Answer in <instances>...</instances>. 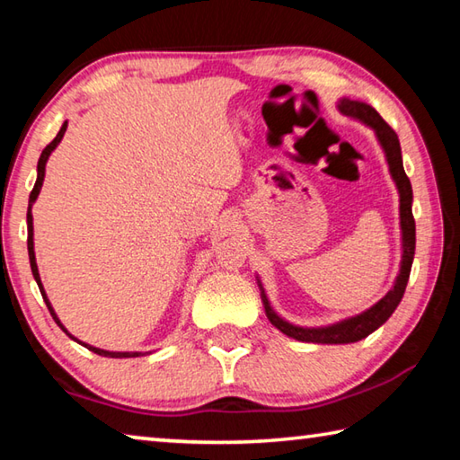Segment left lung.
<instances>
[{"mask_svg":"<svg viewBox=\"0 0 460 460\" xmlns=\"http://www.w3.org/2000/svg\"><path fill=\"white\" fill-rule=\"evenodd\" d=\"M339 109H341V113L367 123L369 128L376 129L379 144H381V147H384L387 164H389V172H392V178L395 181V186H398V192H400V225H402L403 255H402L400 276L395 278V284L392 290H389L376 306L365 310L363 314L347 318V321L337 323L332 326H321V329H302V326H294L290 323H286L284 318H279L274 313V308L270 306L266 294H263V290H261L263 308H266L270 323L274 324L278 331H282L284 334H288V337H292L296 341L323 342V345H342V342L361 341L376 329H379V326L394 314V310L398 308V305L402 302L403 292H406L411 261H414V249H416V223H414V215H411V184H410V178L406 176V172H403L402 147H400L398 134H395V131L387 126L384 118H381L376 109L367 103H361V101L341 99Z\"/></svg>","mask_w":460,"mask_h":460,"instance_id":"1","label":"left lung"}]
</instances>
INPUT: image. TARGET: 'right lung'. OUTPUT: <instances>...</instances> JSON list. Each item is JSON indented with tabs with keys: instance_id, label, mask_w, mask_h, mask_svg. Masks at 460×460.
<instances>
[{
	"instance_id": "right-lung-1",
	"label": "right lung",
	"mask_w": 460,
	"mask_h": 460,
	"mask_svg": "<svg viewBox=\"0 0 460 460\" xmlns=\"http://www.w3.org/2000/svg\"><path fill=\"white\" fill-rule=\"evenodd\" d=\"M66 126H68V121H65L62 123V128H60V131L57 134V137L52 139V142L44 147L42 150V154H40V160H38V178H36V184H34V189H32V192H30V200H28V255H30V268H32V274H34V279H36V284H38V288H40V294H42V298H44V302H46V306H49V310H50V314H52V318H54V323H57L62 331H65L68 337L71 339H75L71 332H68L65 326L60 324V321H58V316H57V313H54L52 310V306H50V302H49V298H46V292H44V288H42V282H40V274H38V266H36V255H34V227H32V205H34V200L38 199V194H40V189H42V182H44V168H46V160H49V155L52 154V150L54 147H57L58 144H60V139H62V136H65V131H66ZM76 341V339H75ZM81 342V341H79ZM83 347H87L89 351H93V353H97V355H101V357H115V359H123V357H139L142 353H115V351H103V349H97V347H91V345H84V342H81Z\"/></svg>"
}]
</instances>
